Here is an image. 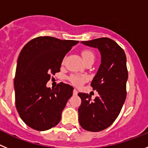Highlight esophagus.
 I'll list each match as a JSON object with an SVG mask.
<instances>
[{
  "instance_id": "esophagus-1",
  "label": "esophagus",
  "mask_w": 148,
  "mask_h": 148,
  "mask_svg": "<svg viewBox=\"0 0 148 148\" xmlns=\"http://www.w3.org/2000/svg\"><path fill=\"white\" fill-rule=\"evenodd\" d=\"M73 95H78V91H77L75 89H74V90H73Z\"/></svg>"
}]
</instances>
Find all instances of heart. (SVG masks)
<instances>
[{"label":"heart","instance_id":"heart-1","mask_svg":"<svg viewBox=\"0 0 148 148\" xmlns=\"http://www.w3.org/2000/svg\"><path fill=\"white\" fill-rule=\"evenodd\" d=\"M82 56L84 62L87 63L89 61H94L95 55L92 51L88 49H84L82 52ZM86 78L84 76H78V75H71L70 77V81L76 86L81 85L83 82H85Z\"/></svg>","mask_w":148,"mask_h":148}]
</instances>
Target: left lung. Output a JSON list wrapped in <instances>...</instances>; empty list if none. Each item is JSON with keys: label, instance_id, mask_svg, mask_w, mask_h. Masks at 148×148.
Instances as JSON below:
<instances>
[{"label": "left lung", "instance_id": "obj_1", "mask_svg": "<svg viewBox=\"0 0 148 148\" xmlns=\"http://www.w3.org/2000/svg\"><path fill=\"white\" fill-rule=\"evenodd\" d=\"M82 43L97 48L101 61L90 84L99 95L91 101V95L89 94H78L82 99L78 108V121L84 130L101 131L114 122L126 99L128 78L126 55L117 43L108 38Z\"/></svg>", "mask_w": 148, "mask_h": 148}]
</instances>
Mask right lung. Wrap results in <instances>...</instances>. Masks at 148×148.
Returning a JSON list of instances; mask_svg holds the SVG:
<instances>
[{"instance_id":"add662e5","label":"right lung","mask_w":148,"mask_h":148,"mask_svg":"<svg viewBox=\"0 0 148 148\" xmlns=\"http://www.w3.org/2000/svg\"><path fill=\"white\" fill-rule=\"evenodd\" d=\"M78 43L40 36L29 41L21 51L14 81L15 105L29 127L44 131L59 123L73 87L61 82L51 90L47 83L51 74L60 72L64 56Z\"/></svg>"}]
</instances>
